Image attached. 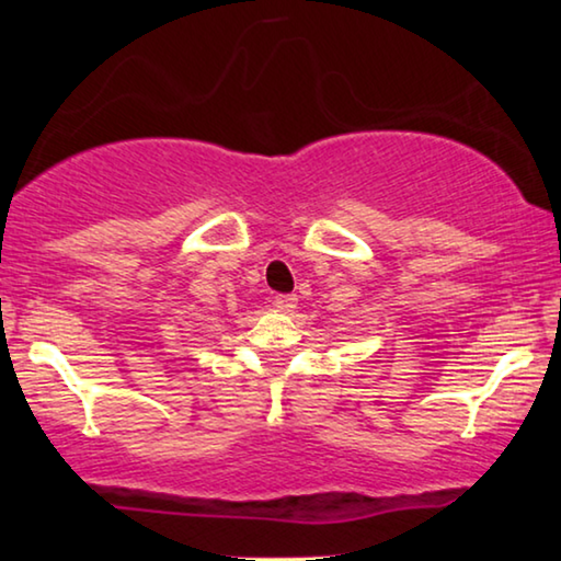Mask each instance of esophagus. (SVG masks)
<instances>
[{"mask_svg": "<svg viewBox=\"0 0 561 561\" xmlns=\"http://www.w3.org/2000/svg\"><path fill=\"white\" fill-rule=\"evenodd\" d=\"M296 304H298V296L296 294H278L273 298V306L278 311H294L296 309Z\"/></svg>", "mask_w": 561, "mask_h": 561, "instance_id": "esophagus-1", "label": "esophagus"}]
</instances>
